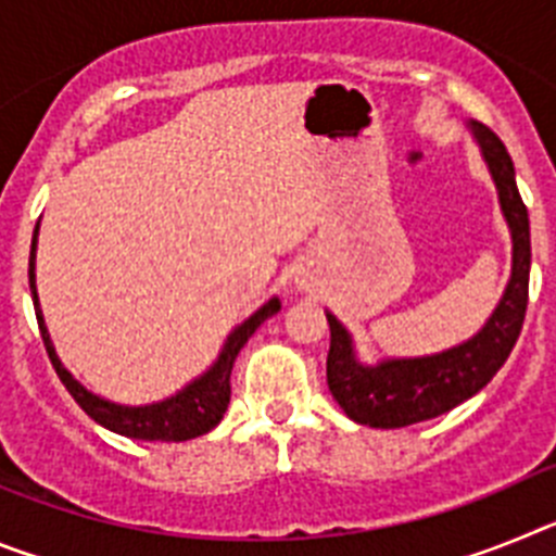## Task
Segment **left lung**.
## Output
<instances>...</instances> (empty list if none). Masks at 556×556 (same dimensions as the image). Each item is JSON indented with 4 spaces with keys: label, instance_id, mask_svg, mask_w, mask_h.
<instances>
[{
    "label": "left lung",
    "instance_id": "8db88e82",
    "mask_svg": "<svg viewBox=\"0 0 556 556\" xmlns=\"http://www.w3.org/2000/svg\"><path fill=\"white\" fill-rule=\"evenodd\" d=\"M468 130L488 164L490 178L498 191L501 214L507 219L509 239H513V273L507 289L488 323L459 345L429 356L381 358L376 365L358 358L351 331L331 312H326L331 326V351L326 362L328 390L353 424L370 429H404L445 415L462 401L473 397L481 387H488L518 342L527 317L529 267H532L529 214L518 194L507 147L481 122L470 119Z\"/></svg>",
    "mask_w": 556,
    "mask_h": 556
}]
</instances>
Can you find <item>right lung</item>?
Segmentation results:
<instances>
[{
  "label": "right lung",
  "instance_id": "right-lung-1",
  "mask_svg": "<svg viewBox=\"0 0 556 556\" xmlns=\"http://www.w3.org/2000/svg\"><path fill=\"white\" fill-rule=\"evenodd\" d=\"M41 225V223H38ZM38 225L33 230V248H29V292H33V306H36L38 328H41V339L47 345L49 358H52V367H55L58 378H61L66 390L72 392L80 409L86 412L91 420H97L105 429L116 431L122 437H130V440H161V443H184V440H194L200 434H208L214 426L223 420L225 409L230 404V370H233V362L239 356V351L244 348L250 337L255 333V328L262 326L267 317L281 312V301L278 298H269L262 308H255L242 326H236L233 331L225 339L223 351L214 358V365L198 376L194 381L178 390L175 395L164 397V401H155V404L144 406H125L113 404L108 397L94 395L91 390L77 381L72 372L63 367V362L58 358L55 345L49 339L47 323H43L41 303H38V289H36V250H38Z\"/></svg>",
  "mask_w": 556,
  "mask_h": 556
}]
</instances>
